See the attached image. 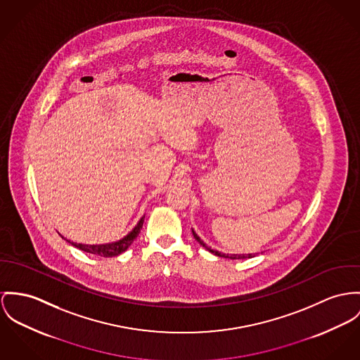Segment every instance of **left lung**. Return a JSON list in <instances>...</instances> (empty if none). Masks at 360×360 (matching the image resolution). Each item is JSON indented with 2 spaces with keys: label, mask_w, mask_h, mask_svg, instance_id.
Segmentation results:
<instances>
[{
  "label": "left lung",
  "mask_w": 360,
  "mask_h": 360,
  "mask_svg": "<svg viewBox=\"0 0 360 360\" xmlns=\"http://www.w3.org/2000/svg\"><path fill=\"white\" fill-rule=\"evenodd\" d=\"M193 237L197 240V243L200 244V245H202L204 248L208 249L211 253H214V255H217V256H221V257H229V259H250V257H253L255 256V253L252 255V253H248V255H231V256H229V255H226V253H221V252H218V250H214V249L210 248V247H207V244H204V241L195 234L193 231Z\"/></svg>",
  "instance_id": "8db88e82"
}]
</instances>
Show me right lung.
<instances>
[{"instance_id":"add662e5","label":"right lung","mask_w":360,"mask_h":360,"mask_svg":"<svg viewBox=\"0 0 360 360\" xmlns=\"http://www.w3.org/2000/svg\"><path fill=\"white\" fill-rule=\"evenodd\" d=\"M143 219L145 217L141 218V221H139V224L134 227L133 231H130L124 238H122L120 241H116V243H112V244H103V245H83V244H75V243H71L68 241L70 244H72L74 247H77L78 249H81L83 252H87V253H91V255H96V256H101V257H112V256H117L120 255L122 252H124L126 249L129 248L131 245V243L139 237V231L142 229V224H143Z\"/></svg>"}]
</instances>
